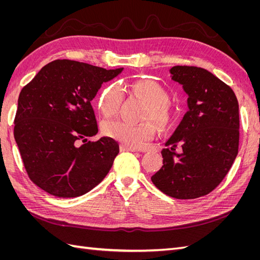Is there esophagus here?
<instances>
[{"label":"esophagus","instance_id":"obj_1","mask_svg":"<svg viewBox=\"0 0 260 260\" xmlns=\"http://www.w3.org/2000/svg\"><path fill=\"white\" fill-rule=\"evenodd\" d=\"M120 149L122 152H138L139 149L138 148H136V147H131V146H127V145H121L120 146Z\"/></svg>","mask_w":260,"mask_h":260}]
</instances>
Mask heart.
I'll return each instance as SVG.
<instances>
[{
	"mask_svg": "<svg viewBox=\"0 0 260 260\" xmlns=\"http://www.w3.org/2000/svg\"><path fill=\"white\" fill-rule=\"evenodd\" d=\"M125 88V86H124ZM131 92L144 100L148 104L145 119H153L161 129H167L174 122L175 113L169 102V95L162 86L151 79L140 80L131 85ZM124 93L118 84H111L101 92L99 96V109L105 118H114L119 113ZM103 133L111 139L127 146L137 147L151 141L156 133L155 125L151 121L139 124L123 120L107 121L103 124Z\"/></svg>",
	"mask_w": 260,
	"mask_h": 260,
	"instance_id": "b5f03b06",
	"label": "heart"
}]
</instances>
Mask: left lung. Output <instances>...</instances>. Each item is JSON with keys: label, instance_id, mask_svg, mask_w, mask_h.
I'll list each match as a JSON object with an SVG mask.
<instances>
[{"label": "left lung", "instance_id": "8db88e82", "mask_svg": "<svg viewBox=\"0 0 260 260\" xmlns=\"http://www.w3.org/2000/svg\"><path fill=\"white\" fill-rule=\"evenodd\" d=\"M170 74L187 93L188 111L161 151L162 167L151 179L171 198L198 199L221 183L238 155L239 103L230 86L206 69L174 66Z\"/></svg>", "mask_w": 260, "mask_h": 260}]
</instances>
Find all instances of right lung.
<instances>
[{
	"label": "right lung",
	"instance_id": "right-lung-1",
	"mask_svg": "<svg viewBox=\"0 0 260 260\" xmlns=\"http://www.w3.org/2000/svg\"><path fill=\"white\" fill-rule=\"evenodd\" d=\"M121 70L56 59L22 88L14 137L29 179L43 191L77 198L111 170L119 144L107 137L88 140L99 131L91 101Z\"/></svg>",
	"mask_w": 260,
	"mask_h": 260
}]
</instances>
